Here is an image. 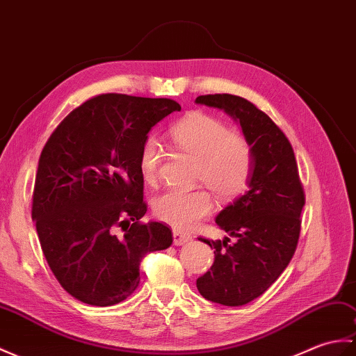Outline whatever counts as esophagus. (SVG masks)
Masks as SVG:
<instances>
[{
  "label": "esophagus",
  "instance_id": "1",
  "mask_svg": "<svg viewBox=\"0 0 356 356\" xmlns=\"http://www.w3.org/2000/svg\"><path fill=\"white\" fill-rule=\"evenodd\" d=\"M172 238H175V245H181L191 241V235L180 232V230H172Z\"/></svg>",
  "mask_w": 356,
  "mask_h": 356
}]
</instances>
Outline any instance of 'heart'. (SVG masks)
<instances>
[{
	"label": "heart",
	"mask_w": 356,
	"mask_h": 356,
	"mask_svg": "<svg viewBox=\"0 0 356 356\" xmlns=\"http://www.w3.org/2000/svg\"><path fill=\"white\" fill-rule=\"evenodd\" d=\"M171 138L181 152L197 159L195 180L208 185L220 198L238 197L249 185L253 168L252 147L241 134L204 112H191L171 129ZM163 147L154 135L139 148V170L145 184L159 179ZM213 208L211 194L203 188L194 191H167L154 198V217L172 227L188 230L208 217Z\"/></svg>",
	"instance_id": "obj_1"
}]
</instances>
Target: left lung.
I'll list each match as a JSON object with an SVG mask.
<instances>
[{"label":"left lung","instance_id":"obj_1","mask_svg":"<svg viewBox=\"0 0 356 356\" xmlns=\"http://www.w3.org/2000/svg\"><path fill=\"white\" fill-rule=\"evenodd\" d=\"M195 103L225 111L239 122L253 154L249 191L222 209L216 222L235 238L209 241L216 261L197 279L206 300L241 307L266 293L297 249L305 193L290 140L267 113L243 97L213 94Z\"/></svg>","mask_w":356,"mask_h":356}]
</instances>
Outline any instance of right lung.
I'll return each mask as SVG.
<instances>
[{
	"instance_id": "obj_1",
	"label": "right lung",
	"mask_w": 356,
	"mask_h": 356,
	"mask_svg": "<svg viewBox=\"0 0 356 356\" xmlns=\"http://www.w3.org/2000/svg\"><path fill=\"white\" fill-rule=\"evenodd\" d=\"M180 109L170 98L102 94L48 138L31 218L53 275L77 300H126L139 285L140 259L172 244L168 226L140 221L147 203L138 159L150 129Z\"/></svg>"
}]
</instances>
